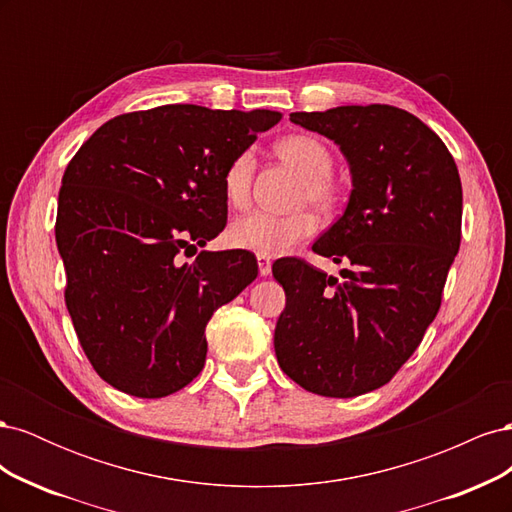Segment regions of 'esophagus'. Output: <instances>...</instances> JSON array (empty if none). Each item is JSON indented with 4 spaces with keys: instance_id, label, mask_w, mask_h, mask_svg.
Listing matches in <instances>:
<instances>
[{
    "instance_id": "34e87169",
    "label": "esophagus",
    "mask_w": 512,
    "mask_h": 512,
    "mask_svg": "<svg viewBox=\"0 0 512 512\" xmlns=\"http://www.w3.org/2000/svg\"><path fill=\"white\" fill-rule=\"evenodd\" d=\"M256 260H258V273H260V277H267V275H271V258L258 254V256H256Z\"/></svg>"
}]
</instances>
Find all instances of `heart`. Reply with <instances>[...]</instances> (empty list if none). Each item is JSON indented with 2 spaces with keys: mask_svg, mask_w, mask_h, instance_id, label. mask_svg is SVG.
<instances>
[{
  "mask_svg": "<svg viewBox=\"0 0 512 512\" xmlns=\"http://www.w3.org/2000/svg\"><path fill=\"white\" fill-rule=\"evenodd\" d=\"M277 156L292 164L303 175L294 194V205L312 203L320 211H329L337 192L331 181L333 153L320 138L312 134H290L275 145ZM256 175V153L252 149L239 151L222 173V190L230 205L243 207L252 194ZM316 230L312 211H294L290 215H273L254 211L237 218L226 230V239L232 247L243 252L262 254L267 258L282 256L294 245H299Z\"/></svg>",
  "mask_w": 512,
  "mask_h": 512,
  "instance_id": "1",
  "label": "heart"
}]
</instances>
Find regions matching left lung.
Listing matches in <instances>:
<instances>
[{
	"label": "left lung",
	"instance_id": "obj_1",
	"mask_svg": "<svg viewBox=\"0 0 512 512\" xmlns=\"http://www.w3.org/2000/svg\"><path fill=\"white\" fill-rule=\"evenodd\" d=\"M350 164L348 207L312 250L350 269L346 282L303 258L273 262L286 290L275 327L284 374L305 391L380 389L423 342L461 243V179L442 138L404 108L337 106L292 113Z\"/></svg>",
	"mask_w": 512,
	"mask_h": 512
}]
</instances>
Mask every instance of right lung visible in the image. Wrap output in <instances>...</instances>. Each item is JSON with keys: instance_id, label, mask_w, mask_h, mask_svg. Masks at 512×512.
I'll list each match as a JSON object with an SVG mask.
<instances>
[{"instance_id": "obj_1", "label": "right lung", "mask_w": 512, "mask_h": 512, "mask_svg": "<svg viewBox=\"0 0 512 512\" xmlns=\"http://www.w3.org/2000/svg\"><path fill=\"white\" fill-rule=\"evenodd\" d=\"M282 113L166 104L106 121L61 179L55 239L66 307L96 374L158 399L205 367L213 312L256 280L250 252L177 254L226 226L222 173Z\"/></svg>"}]
</instances>
